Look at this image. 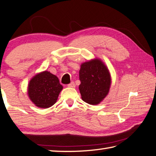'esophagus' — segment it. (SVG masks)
Instances as JSON below:
<instances>
[{
    "label": "esophagus",
    "instance_id": "34e87169",
    "mask_svg": "<svg viewBox=\"0 0 156 156\" xmlns=\"http://www.w3.org/2000/svg\"><path fill=\"white\" fill-rule=\"evenodd\" d=\"M68 87H70V88H75V84L74 82H71V83L68 85Z\"/></svg>",
    "mask_w": 156,
    "mask_h": 156
}]
</instances>
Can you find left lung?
Returning a JSON list of instances; mask_svg holds the SVG:
<instances>
[{
    "instance_id": "left-lung-1",
    "label": "left lung",
    "mask_w": 156,
    "mask_h": 156,
    "mask_svg": "<svg viewBox=\"0 0 156 156\" xmlns=\"http://www.w3.org/2000/svg\"><path fill=\"white\" fill-rule=\"evenodd\" d=\"M79 86L81 98L92 105L101 103L108 95L111 85L109 70L99 58H94L81 64Z\"/></svg>"
}]
</instances>
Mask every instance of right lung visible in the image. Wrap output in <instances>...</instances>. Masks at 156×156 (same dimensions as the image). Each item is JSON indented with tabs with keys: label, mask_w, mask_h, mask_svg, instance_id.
<instances>
[{
	"label": "right lung",
	"mask_w": 156,
	"mask_h": 156,
	"mask_svg": "<svg viewBox=\"0 0 156 156\" xmlns=\"http://www.w3.org/2000/svg\"><path fill=\"white\" fill-rule=\"evenodd\" d=\"M62 89L57 76L45 70L37 73L29 81L28 96L36 107L48 108L56 102Z\"/></svg>",
	"instance_id": "right-lung-1"
}]
</instances>
